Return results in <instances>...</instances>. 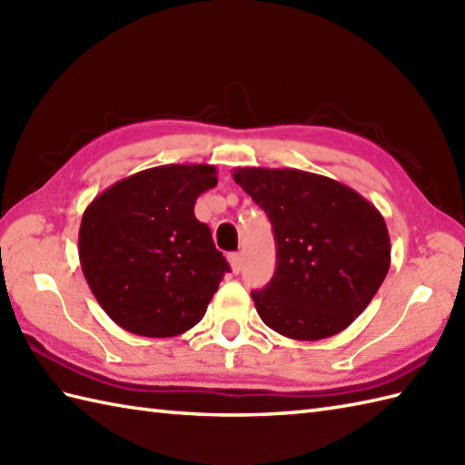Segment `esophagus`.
Segmentation results:
<instances>
[{"mask_svg":"<svg viewBox=\"0 0 465 465\" xmlns=\"http://www.w3.org/2000/svg\"><path fill=\"white\" fill-rule=\"evenodd\" d=\"M227 262H230L233 273H240L242 272V263H243L242 253H230V255H227Z\"/></svg>","mask_w":465,"mask_h":465,"instance_id":"esophagus-1","label":"esophagus"}]
</instances>
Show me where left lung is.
<instances>
[{
  "label": "left lung",
  "instance_id": "left-lung-1",
  "mask_svg": "<svg viewBox=\"0 0 465 465\" xmlns=\"http://www.w3.org/2000/svg\"><path fill=\"white\" fill-rule=\"evenodd\" d=\"M232 175L268 213L278 248L272 282L252 292L262 322L300 341L343 331L390 270L378 207L331 177L292 167H238Z\"/></svg>",
  "mask_w": 465,
  "mask_h": 465
}]
</instances>
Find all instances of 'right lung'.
<instances>
[{
    "instance_id": "add662e5",
    "label": "right lung",
    "mask_w": 465,
    "mask_h": 465,
    "mask_svg": "<svg viewBox=\"0 0 465 465\" xmlns=\"http://www.w3.org/2000/svg\"><path fill=\"white\" fill-rule=\"evenodd\" d=\"M215 185V165H157L115 182L85 207L82 272L125 331L173 338L202 322L230 272L193 213L197 197Z\"/></svg>"
}]
</instances>
